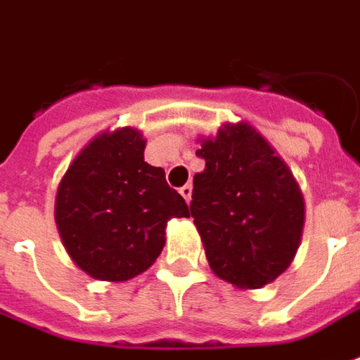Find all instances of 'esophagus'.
<instances>
[{
  "mask_svg": "<svg viewBox=\"0 0 360 360\" xmlns=\"http://www.w3.org/2000/svg\"><path fill=\"white\" fill-rule=\"evenodd\" d=\"M179 193L183 195V198H185L187 202H191V195H193V187H191V185H185V187H181Z\"/></svg>",
  "mask_w": 360,
  "mask_h": 360,
  "instance_id": "obj_1",
  "label": "esophagus"
}]
</instances>
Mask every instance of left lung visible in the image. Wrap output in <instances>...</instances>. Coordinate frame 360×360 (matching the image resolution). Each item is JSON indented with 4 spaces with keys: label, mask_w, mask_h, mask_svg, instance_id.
I'll use <instances>...</instances> for the list:
<instances>
[{
    "label": "left lung",
    "mask_w": 360,
    "mask_h": 360,
    "mask_svg": "<svg viewBox=\"0 0 360 360\" xmlns=\"http://www.w3.org/2000/svg\"><path fill=\"white\" fill-rule=\"evenodd\" d=\"M205 172L193 179L191 216L216 276L261 288L292 263L304 228V197L283 158L250 122L200 138Z\"/></svg>",
    "instance_id": "1"
}]
</instances>
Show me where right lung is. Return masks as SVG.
<instances>
[{"mask_svg": "<svg viewBox=\"0 0 360 360\" xmlns=\"http://www.w3.org/2000/svg\"><path fill=\"white\" fill-rule=\"evenodd\" d=\"M136 128L95 136L75 155L58 185V232L77 267L99 281L120 283L152 267L172 218H188L162 167L144 162Z\"/></svg>", "mask_w": 360, "mask_h": 360, "instance_id": "right-lung-1", "label": "right lung"}]
</instances>
